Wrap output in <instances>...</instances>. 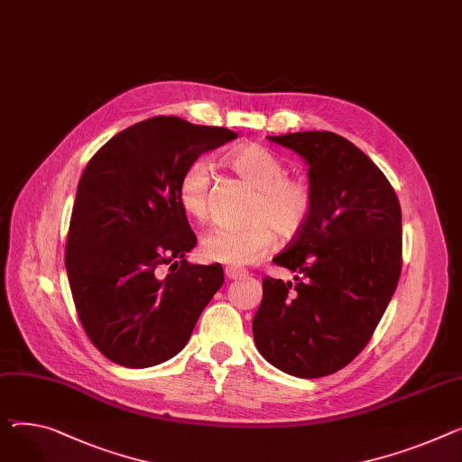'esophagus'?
<instances>
[{
    "label": "esophagus",
    "mask_w": 462,
    "mask_h": 462,
    "mask_svg": "<svg viewBox=\"0 0 462 462\" xmlns=\"http://www.w3.org/2000/svg\"><path fill=\"white\" fill-rule=\"evenodd\" d=\"M225 273H226V279H230V281H237V279H243V276L249 274L247 269H239V267H232V265H228L225 269Z\"/></svg>",
    "instance_id": "1"
}]
</instances>
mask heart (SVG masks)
I'll return each mask as SVG.
<instances>
[{
	"label": "heart",
	"instance_id": "heart-1",
	"mask_svg": "<svg viewBox=\"0 0 462 462\" xmlns=\"http://www.w3.org/2000/svg\"><path fill=\"white\" fill-rule=\"evenodd\" d=\"M228 167L254 188L247 225L215 226L200 241L208 262L245 265L254 262L276 239V232L291 239L309 225L314 211V191L302 178L286 176L279 156L260 144H243L226 156ZM211 171L206 160L191 162L178 181V200L191 217L204 221L209 215Z\"/></svg>",
	"mask_w": 462,
	"mask_h": 462
}]
</instances>
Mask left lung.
Wrapping results in <instances>:
<instances>
[{"label":"left lung","mask_w":462,"mask_h":462,"mask_svg":"<svg viewBox=\"0 0 462 462\" xmlns=\"http://www.w3.org/2000/svg\"><path fill=\"white\" fill-rule=\"evenodd\" d=\"M269 141L309 163L314 211L273 262L295 284L265 276L253 321L260 355L284 374L318 379L365 346L402 274V206L381 169L346 137L297 132Z\"/></svg>","instance_id":"8db88e82"}]
</instances>
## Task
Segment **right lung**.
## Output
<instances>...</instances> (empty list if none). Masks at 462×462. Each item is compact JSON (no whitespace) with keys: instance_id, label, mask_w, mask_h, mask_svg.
Masks as SVG:
<instances>
[{"instance_id":"add662e5","label":"right lung","mask_w":462,"mask_h":462,"mask_svg":"<svg viewBox=\"0 0 462 462\" xmlns=\"http://www.w3.org/2000/svg\"><path fill=\"white\" fill-rule=\"evenodd\" d=\"M236 137L226 128L153 116L111 137L87 163L65 265L88 340L115 364L141 370L178 355L223 286L219 263L186 260L197 236L178 181L191 162Z\"/></svg>"}]
</instances>
